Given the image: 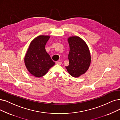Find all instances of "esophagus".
I'll list each match as a JSON object with an SVG mask.
<instances>
[{
  "label": "esophagus",
  "instance_id": "esophagus-1",
  "mask_svg": "<svg viewBox=\"0 0 120 120\" xmlns=\"http://www.w3.org/2000/svg\"><path fill=\"white\" fill-rule=\"evenodd\" d=\"M56 64H57L60 65V64H61V61H56Z\"/></svg>",
  "mask_w": 120,
  "mask_h": 120
}]
</instances>
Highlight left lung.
Listing matches in <instances>:
<instances>
[{
    "label": "left lung",
    "instance_id": "8db88e82",
    "mask_svg": "<svg viewBox=\"0 0 120 120\" xmlns=\"http://www.w3.org/2000/svg\"><path fill=\"white\" fill-rule=\"evenodd\" d=\"M68 41L69 64L65 68L70 75L78 77L89 69L91 61L90 51L87 44L79 37H70Z\"/></svg>",
    "mask_w": 120,
    "mask_h": 120
}]
</instances>
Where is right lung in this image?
Listing matches in <instances>:
<instances>
[{"label":"right lung","instance_id":"obj_1","mask_svg":"<svg viewBox=\"0 0 120 120\" xmlns=\"http://www.w3.org/2000/svg\"><path fill=\"white\" fill-rule=\"evenodd\" d=\"M49 38V36L45 35L36 37L30 43L25 57L27 69L36 77L44 76L55 64L45 50L46 44Z\"/></svg>","mask_w":120,"mask_h":120}]
</instances>
